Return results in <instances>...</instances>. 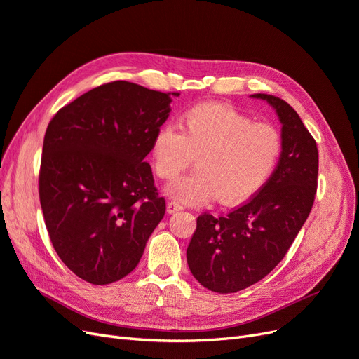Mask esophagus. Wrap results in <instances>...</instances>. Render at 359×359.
Returning a JSON list of instances; mask_svg holds the SVG:
<instances>
[{"label":"esophagus","instance_id":"obj_1","mask_svg":"<svg viewBox=\"0 0 359 359\" xmlns=\"http://www.w3.org/2000/svg\"><path fill=\"white\" fill-rule=\"evenodd\" d=\"M183 208L182 204H179L177 201H168L167 204V211L171 215V213H176V211H180Z\"/></svg>","mask_w":359,"mask_h":359}]
</instances>
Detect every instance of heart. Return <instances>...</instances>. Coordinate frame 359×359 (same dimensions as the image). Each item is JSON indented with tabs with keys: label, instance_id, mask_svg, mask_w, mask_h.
Returning a JSON list of instances; mask_svg holds the SVG:
<instances>
[{
	"label": "heart",
	"instance_id": "1",
	"mask_svg": "<svg viewBox=\"0 0 359 359\" xmlns=\"http://www.w3.org/2000/svg\"><path fill=\"white\" fill-rule=\"evenodd\" d=\"M284 140L272 124L222 104H196L180 119V128L165 124L152 142L155 175L172 180L196 155L198 168L168 184L167 192L188 204L217 196L240 204L269 182L283 156Z\"/></svg>",
	"mask_w": 359,
	"mask_h": 359
}]
</instances>
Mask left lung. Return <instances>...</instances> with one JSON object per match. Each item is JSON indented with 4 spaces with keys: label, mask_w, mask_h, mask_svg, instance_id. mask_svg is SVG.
<instances>
[{
    "label": "left lung",
    "mask_w": 359,
    "mask_h": 359,
    "mask_svg": "<svg viewBox=\"0 0 359 359\" xmlns=\"http://www.w3.org/2000/svg\"><path fill=\"white\" fill-rule=\"evenodd\" d=\"M269 102L283 123L284 149L262 191L226 215L203 213L187 259L196 281L215 293H236L259 283L287 255L306 222L318 187V148L291 106L272 95Z\"/></svg>",
    "instance_id": "8db88e82"
}]
</instances>
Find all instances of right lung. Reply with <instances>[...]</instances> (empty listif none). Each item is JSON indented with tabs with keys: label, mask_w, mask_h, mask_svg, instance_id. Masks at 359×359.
I'll return each mask as SVG.
<instances>
[{
	"label": "right lung",
	"mask_w": 359,
	"mask_h": 359,
	"mask_svg": "<svg viewBox=\"0 0 359 359\" xmlns=\"http://www.w3.org/2000/svg\"><path fill=\"white\" fill-rule=\"evenodd\" d=\"M177 96L112 81L48 123L39 203L57 256L90 284H111L135 269L164 217L165 200L144 156Z\"/></svg>",
	"instance_id": "right-lung-1"
}]
</instances>
